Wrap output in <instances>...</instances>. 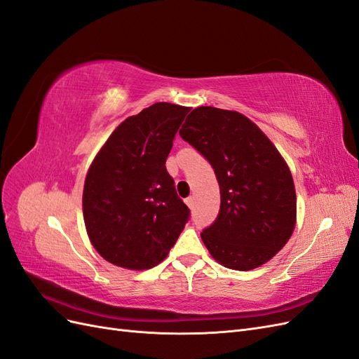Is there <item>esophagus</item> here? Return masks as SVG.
Instances as JSON below:
<instances>
[{
	"label": "esophagus",
	"mask_w": 359,
	"mask_h": 359,
	"mask_svg": "<svg viewBox=\"0 0 359 359\" xmlns=\"http://www.w3.org/2000/svg\"><path fill=\"white\" fill-rule=\"evenodd\" d=\"M186 203L189 205L190 210H193V208H194V198H193V196H189V198L186 199Z\"/></svg>",
	"instance_id": "1"
}]
</instances>
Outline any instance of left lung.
<instances>
[{"instance_id": "8db88e82", "label": "left lung", "mask_w": 359, "mask_h": 359, "mask_svg": "<svg viewBox=\"0 0 359 359\" xmlns=\"http://www.w3.org/2000/svg\"><path fill=\"white\" fill-rule=\"evenodd\" d=\"M180 136L208 160L220 186V211L202 231L211 256L248 271L285 247L295 227L297 194L273 142L243 114L196 107Z\"/></svg>"}]
</instances>
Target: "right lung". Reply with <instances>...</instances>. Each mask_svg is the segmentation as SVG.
I'll return each instance as SVG.
<instances>
[{"mask_svg": "<svg viewBox=\"0 0 359 359\" xmlns=\"http://www.w3.org/2000/svg\"><path fill=\"white\" fill-rule=\"evenodd\" d=\"M189 107L156 103L128 116L86 173L83 220L94 248L128 269L160 264L190 219L166 170L172 142Z\"/></svg>", "mask_w": 359, "mask_h": 359, "instance_id": "add662e5", "label": "right lung"}]
</instances>
